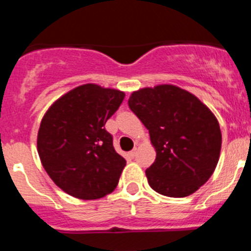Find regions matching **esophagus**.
Wrapping results in <instances>:
<instances>
[{"label":"esophagus","mask_w":251,"mask_h":251,"mask_svg":"<svg viewBox=\"0 0 251 251\" xmlns=\"http://www.w3.org/2000/svg\"><path fill=\"white\" fill-rule=\"evenodd\" d=\"M136 153H137V148H134V150H132L129 152V156L130 157H134V156H136Z\"/></svg>","instance_id":"34e87169"}]
</instances>
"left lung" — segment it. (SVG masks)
<instances>
[{"label": "left lung", "mask_w": 251, "mask_h": 251, "mask_svg": "<svg viewBox=\"0 0 251 251\" xmlns=\"http://www.w3.org/2000/svg\"><path fill=\"white\" fill-rule=\"evenodd\" d=\"M128 105L148 129L156 150V161L146 170L154 191L186 197L207 182L221 151L220 126L207 105L171 84L133 92Z\"/></svg>", "instance_id": "8db88e82"}]
</instances>
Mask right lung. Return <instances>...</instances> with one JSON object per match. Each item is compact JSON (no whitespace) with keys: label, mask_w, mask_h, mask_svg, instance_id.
Listing matches in <instances>:
<instances>
[{"label":"right lung","mask_w":251,"mask_h":251,"mask_svg":"<svg viewBox=\"0 0 251 251\" xmlns=\"http://www.w3.org/2000/svg\"><path fill=\"white\" fill-rule=\"evenodd\" d=\"M124 92L84 84L51 104L40 123L37 152L46 174L68 195L97 200L114 191L126 159L115 152L106 121Z\"/></svg>","instance_id":"right-lung-1"}]
</instances>
